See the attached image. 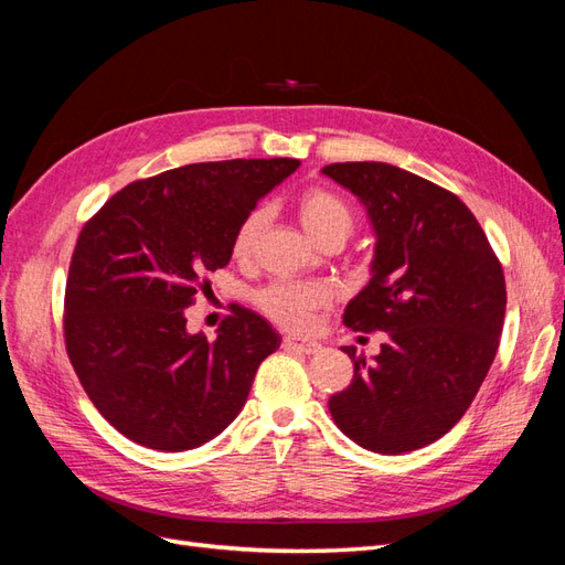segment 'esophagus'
<instances>
[{"label": "esophagus", "instance_id": "obj_1", "mask_svg": "<svg viewBox=\"0 0 565 565\" xmlns=\"http://www.w3.org/2000/svg\"><path fill=\"white\" fill-rule=\"evenodd\" d=\"M282 347L285 349H292V351H299V353H320L322 347L318 344V341H311V339H299V337H285L282 339Z\"/></svg>", "mask_w": 565, "mask_h": 565}]
</instances>
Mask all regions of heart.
Returning a JSON list of instances; mask_svg holds the SVG:
<instances>
[{
    "instance_id": "1",
    "label": "heart",
    "mask_w": 565,
    "mask_h": 565,
    "mask_svg": "<svg viewBox=\"0 0 565 565\" xmlns=\"http://www.w3.org/2000/svg\"><path fill=\"white\" fill-rule=\"evenodd\" d=\"M299 216L303 228L320 245L328 237H344L353 231V212L349 204L337 193L324 191V188H311L299 200ZM268 221V207L249 210L233 233L231 252L237 262H247L254 254L259 233ZM328 289L316 282H299V280H273L256 289L252 301L268 320L285 330H309L313 324L316 311L328 303Z\"/></svg>"
}]
</instances>
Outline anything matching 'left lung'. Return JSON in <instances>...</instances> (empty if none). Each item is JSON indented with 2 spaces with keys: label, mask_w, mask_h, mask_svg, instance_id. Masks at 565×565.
<instances>
[{
  "label": "left lung",
  "mask_w": 565,
  "mask_h": 565,
  "mask_svg": "<svg viewBox=\"0 0 565 565\" xmlns=\"http://www.w3.org/2000/svg\"><path fill=\"white\" fill-rule=\"evenodd\" d=\"M322 174L367 212L374 237L370 282L344 324L386 332L328 407L358 446L403 455L446 436L467 413L500 347L507 309L502 264L457 195L386 162H337Z\"/></svg>",
  "instance_id": "1"
}]
</instances>
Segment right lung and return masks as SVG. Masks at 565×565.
Here are the masks:
<instances>
[{"label":"right lung","instance_id":"right-lung-1","mask_svg":"<svg viewBox=\"0 0 565 565\" xmlns=\"http://www.w3.org/2000/svg\"><path fill=\"white\" fill-rule=\"evenodd\" d=\"M299 164L169 169L125 185L84 224L65 282V349L98 413L129 440L193 450L243 409L280 334L235 306L210 341L185 330V309L207 287L204 273L231 262L241 218Z\"/></svg>","mask_w":565,"mask_h":565}]
</instances>
